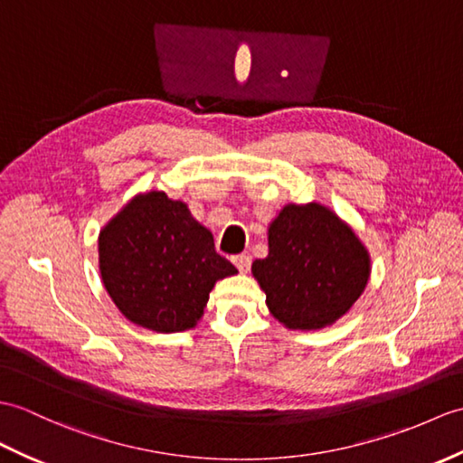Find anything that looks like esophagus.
<instances>
[{
  "label": "esophagus",
  "instance_id": "esophagus-1",
  "mask_svg": "<svg viewBox=\"0 0 463 463\" xmlns=\"http://www.w3.org/2000/svg\"><path fill=\"white\" fill-rule=\"evenodd\" d=\"M232 264L239 268V270L244 274V272H249V268H250V256H246V254H236V256H232Z\"/></svg>",
  "mask_w": 463,
  "mask_h": 463
}]
</instances>
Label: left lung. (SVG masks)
<instances>
[{
	"label": "left lung",
	"instance_id": "left-lung-1",
	"mask_svg": "<svg viewBox=\"0 0 463 463\" xmlns=\"http://www.w3.org/2000/svg\"><path fill=\"white\" fill-rule=\"evenodd\" d=\"M272 317L319 331L349 314L371 278V254L349 222L321 203H288L268 224V256L252 262Z\"/></svg>",
	"mask_w": 463,
	"mask_h": 463
}]
</instances>
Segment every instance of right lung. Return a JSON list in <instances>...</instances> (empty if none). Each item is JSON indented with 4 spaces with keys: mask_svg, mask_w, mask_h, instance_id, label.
<instances>
[{
    "mask_svg": "<svg viewBox=\"0 0 463 463\" xmlns=\"http://www.w3.org/2000/svg\"><path fill=\"white\" fill-rule=\"evenodd\" d=\"M99 268L122 316L156 333L197 327L214 284L239 272L187 203L156 189L137 193L100 229Z\"/></svg>",
    "mask_w": 463,
    "mask_h": 463,
    "instance_id": "1",
    "label": "right lung"
}]
</instances>
